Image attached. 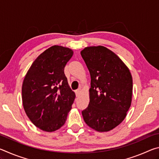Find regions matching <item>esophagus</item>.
Here are the masks:
<instances>
[{"mask_svg": "<svg viewBox=\"0 0 159 159\" xmlns=\"http://www.w3.org/2000/svg\"><path fill=\"white\" fill-rule=\"evenodd\" d=\"M80 94V90H77L76 91V96H79Z\"/></svg>", "mask_w": 159, "mask_h": 159, "instance_id": "esophagus-1", "label": "esophagus"}]
</instances>
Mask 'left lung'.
Listing matches in <instances>:
<instances>
[{"mask_svg": "<svg viewBox=\"0 0 159 159\" xmlns=\"http://www.w3.org/2000/svg\"><path fill=\"white\" fill-rule=\"evenodd\" d=\"M89 70L90 102L82 115L89 127L108 132L121 123L130 109L133 78L128 66L106 47H86L80 52Z\"/></svg>", "mask_w": 159, "mask_h": 159, "instance_id": "1", "label": "left lung"}]
</instances>
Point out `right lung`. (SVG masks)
<instances>
[{"label":"right lung","mask_w":159,"mask_h":159,"mask_svg":"<svg viewBox=\"0 0 159 159\" xmlns=\"http://www.w3.org/2000/svg\"><path fill=\"white\" fill-rule=\"evenodd\" d=\"M74 51L61 45L45 50L32 63L21 87L26 114L34 125L54 132L66 122L76 98L64 74Z\"/></svg>","instance_id":"add662e5"}]
</instances>
